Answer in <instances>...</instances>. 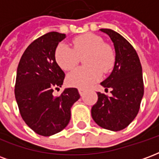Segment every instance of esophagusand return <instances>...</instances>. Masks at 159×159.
<instances>
[{
    "label": "esophagus",
    "instance_id": "1",
    "mask_svg": "<svg viewBox=\"0 0 159 159\" xmlns=\"http://www.w3.org/2000/svg\"><path fill=\"white\" fill-rule=\"evenodd\" d=\"M78 92H79L81 96H83V95H84V93H85V90L83 89H78Z\"/></svg>",
    "mask_w": 159,
    "mask_h": 159
}]
</instances>
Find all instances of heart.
<instances>
[{
  "mask_svg": "<svg viewBox=\"0 0 159 159\" xmlns=\"http://www.w3.org/2000/svg\"><path fill=\"white\" fill-rule=\"evenodd\" d=\"M73 47L60 43L55 50V60L64 70H72L79 62L80 57L85 54L87 67H79L66 77L70 86L87 89L101 78V70L109 71L115 64V52L110 46L104 43L98 35L87 33L73 39Z\"/></svg>",
  "mask_w": 159,
  "mask_h": 159,
  "instance_id": "1",
  "label": "heart"
}]
</instances>
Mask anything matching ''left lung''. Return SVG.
<instances>
[{
	"mask_svg": "<svg viewBox=\"0 0 159 159\" xmlns=\"http://www.w3.org/2000/svg\"><path fill=\"white\" fill-rule=\"evenodd\" d=\"M110 36L115 48V64L110 76L100 83L111 89V96L98 92L91 109L93 121L101 128L119 131L138 114L144 94L142 68L136 51L123 36L110 29H100Z\"/></svg>",
	"mask_w": 159,
	"mask_h": 159,
	"instance_id": "8db88e82",
	"label": "left lung"
}]
</instances>
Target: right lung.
Instances as JSON below:
<instances>
[{
  "label": "right lung",
  "instance_id": "obj_1",
  "mask_svg": "<svg viewBox=\"0 0 159 159\" xmlns=\"http://www.w3.org/2000/svg\"><path fill=\"white\" fill-rule=\"evenodd\" d=\"M66 34L49 32L25 49L17 69L15 98L23 120L42 136L60 132L70 120V108L79 100L78 90L65 89L54 97V89L61 88L65 73L55 60V50Z\"/></svg>",
  "mask_w": 159,
  "mask_h": 159
}]
</instances>
